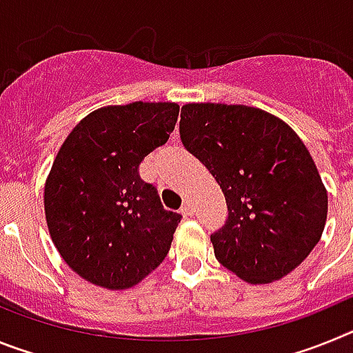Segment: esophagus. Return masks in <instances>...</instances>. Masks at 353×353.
<instances>
[{"instance_id": "1", "label": "esophagus", "mask_w": 353, "mask_h": 353, "mask_svg": "<svg viewBox=\"0 0 353 353\" xmlns=\"http://www.w3.org/2000/svg\"><path fill=\"white\" fill-rule=\"evenodd\" d=\"M182 212L185 215H192V214H194V208H192V201H191V199H183Z\"/></svg>"}]
</instances>
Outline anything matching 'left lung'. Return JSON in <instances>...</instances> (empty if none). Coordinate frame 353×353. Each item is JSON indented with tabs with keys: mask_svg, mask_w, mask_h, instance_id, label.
I'll list each match as a JSON object with an SVG mask.
<instances>
[{
	"mask_svg": "<svg viewBox=\"0 0 353 353\" xmlns=\"http://www.w3.org/2000/svg\"><path fill=\"white\" fill-rule=\"evenodd\" d=\"M180 139L226 198V224L210 236L217 261L251 285L297 269L320 242L329 199L295 130L260 108L191 102Z\"/></svg>",
	"mask_w": 353,
	"mask_h": 353,
	"instance_id": "8db88e82",
	"label": "left lung"
}]
</instances>
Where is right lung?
Masks as SVG:
<instances>
[{
  "instance_id": "right-lung-1",
  "label": "right lung",
  "mask_w": 353,
  "mask_h": 353,
  "mask_svg": "<svg viewBox=\"0 0 353 353\" xmlns=\"http://www.w3.org/2000/svg\"><path fill=\"white\" fill-rule=\"evenodd\" d=\"M180 105L130 102L84 117L61 145L43 185L49 235L84 281L138 285L164 261L180 214L139 179L143 159L173 132Z\"/></svg>"
}]
</instances>
